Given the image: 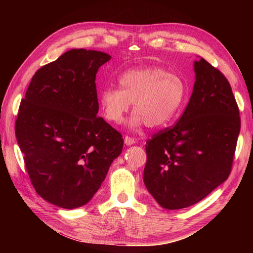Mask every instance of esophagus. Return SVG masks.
<instances>
[{
  "label": "esophagus",
  "instance_id": "34e87169",
  "mask_svg": "<svg viewBox=\"0 0 253 253\" xmlns=\"http://www.w3.org/2000/svg\"><path fill=\"white\" fill-rule=\"evenodd\" d=\"M135 142H136V139L133 138V137H129V136H126V137H125V143H126V145H132V144H134Z\"/></svg>",
  "mask_w": 253,
  "mask_h": 253
}]
</instances>
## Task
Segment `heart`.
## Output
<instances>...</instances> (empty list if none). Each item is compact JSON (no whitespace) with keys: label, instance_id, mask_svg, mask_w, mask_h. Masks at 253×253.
Wrapping results in <instances>:
<instances>
[{"label":"heart","instance_id":"obj_1","mask_svg":"<svg viewBox=\"0 0 253 253\" xmlns=\"http://www.w3.org/2000/svg\"><path fill=\"white\" fill-rule=\"evenodd\" d=\"M118 87L105 88L99 95V104L106 120L120 124L133 102L134 113L128 121L136 129L147 125H167L181 108L187 96V84L180 75L162 67L129 70L118 79Z\"/></svg>","mask_w":253,"mask_h":253}]
</instances>
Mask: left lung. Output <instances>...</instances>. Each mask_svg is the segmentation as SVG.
Masks as SVG:
<instances>
[{
    "mask_svg": "<svg viewBox=\"0 0 253 253\" xmlns=\"http://www.w3.org/2000/svg\"><path fill=\"white\" fill-rule=\"evenodd\" d=\"M194 72L181 117L145 144L144 185L169 210L198 203L228 178L241 129L239 106L223 73L204 58L194 61Z\"/></svg>",
    "mask_w": 253,
    "mask_h": 253,
    "instance_id": "obj_1",
    "label": "left lung"
}]
</instances>
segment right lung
<instances>
[{"label": "right lung", "mask_w": 253, "mask_h": 253, "mask_svg": "<svg viewBox=\"0 0 253 253\" xmlns=\"http://www.w3.org/2000/svg\"><path fill=\"white\" fill-rule=\"evenodd\" d=\"M110 60L68 50L36 72L20 104L16 137L30 181L61 208L87 204L124 148L122 135L97 117L96 74Z\"/></svg>", "instance_id": "obj_1"}]
</instances>
